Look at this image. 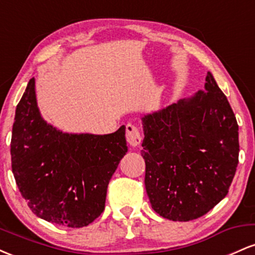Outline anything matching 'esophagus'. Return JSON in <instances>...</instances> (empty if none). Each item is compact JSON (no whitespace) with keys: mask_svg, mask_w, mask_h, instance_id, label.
I'll return each mask as SVG.
<instances>
[{"mask_svg":"<svg viewBox=\"0 0 255 255\" xmlns=\"http://www.w3.org/2000/svg\"><path fill=\"white\" fill-rule=\"evenodd\" d=\"M126 139H127L128 144L133 146V147L140 146L142 141V136L136 126H134L133 124L126 125Z\"/></svg>","mask_w":255,"mask_h":255,"instance_id":"34e87169","label":"esophagus"}]
</instances>
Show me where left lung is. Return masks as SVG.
Returning <instances> with one entry per match:
<instances>
[{"instance_id": "1", "label": "left lung", "mask_w": 255, "mask_h": 255, "mask_svg": "<svg viewBox=\"0 0 255 255\" xmlns=\"http://www.w3.org/2000/svg\"><path fill=\"white\" fill-rule=\"evenodd\" d=\"M145 187L152 209L175 222L206 215L229 192L239 125L211 73L205 90L142 118Z\"/></svg>"}]
</instances>
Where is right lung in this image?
Instances as JSON below:
<instances>
[{
	"label": "right lung",
	"instance_id": "add662e5",
	"mask_svg": "<svg viewBox=\"0 0 255 255\" xmlns=\"http://www.w3.org/2000/svg\"><path fill=\"white\" fill-rule=\"evenodd\" d=\"M125 133V126L107 135L57 130L40 118L32 78L16 107L10 141L11 170L31 211L68 228L98 218L128 151Z\"/></svg>",
	"mask_w": 255,
	"mask_h": 255
}]
</instances>
